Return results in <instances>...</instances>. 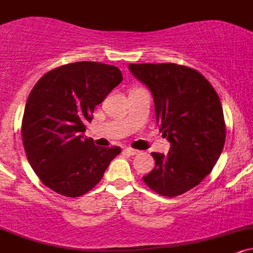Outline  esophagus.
Returning <instances> with one entry per match:
<instances>
[{
	"instance_id": "34e87169",
	"label": "esophagus",
	"mask_w": 253,
	"mask_h": 253,
	"mask_svg": "<svg viewBox=\"0 0 253 253\" xmlns=\"http://www.w3.org/2000/svg\"><path fill=\"white\" fill-rule=\"evenodd\" d=\"M124 152L127 153V155H129V156H134V155H136V153L139 152V151L132 149V147H126V149L124 150Z\"/></svg>"
}]
</instances>
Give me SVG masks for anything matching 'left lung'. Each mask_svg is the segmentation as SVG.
Segmentation results:
<instances>
[{"instance_id":"8db88e82","label":"left lung","mask_w":253,"mask_h":253,"mask_svg":"<svg viewBox=\"0 0 253 253\" xmlns=\"http://www.w3.org/2000/svg\"><path fill=\"white\" fill-rule=\"evenodd\" d=\"M151 90L159 130L170 141L167 155L152 152L156 167L143 177L163 196H178L211 172L225 145L222 106L211 84L194 69L177 64H129Z\"/></svg>"}]
</instances>
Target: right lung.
Wrapping results in <instances>:
<instances>
[{
    "instance_id": "right-lung-1",
    "label": "right lung",
    "mask_w": 253,
    "mask_h": 253,
    "mask_svg": "<svg viewBox=\"0 0 253 253\" xmlns=\"http://www.w3.org/2000/svg\"><path fill=\"white\" fill-rule=\"evenodd\" d=\"M123 81L117 66L66 64L48 71L32 89L22 120L28 163L46 187L77 197L102 179L118 146L101 147L84 136L95 107Z\"/></svg>"
}]
</instances>
